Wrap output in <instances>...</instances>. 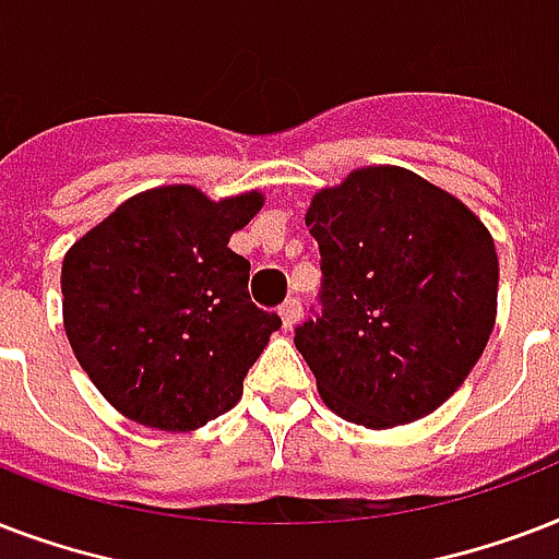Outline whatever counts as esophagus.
<instances>
[{"mask_svg": "<svg viewBox=\"0 0 559 559\" xmlns=\"http://www.w3.org/2000/svg\"><path fill=\"white\" fill-rule=\"evenodd\" d=\"M300 314H302V302L297 300V297H292V300H285L283 306H280V318H283L285 329H294V323L300 320Z\"/></svg>", "mask_w": 559, "mask_h": 559, "instance_id": "obj_1", "label": "esophagus"}]
</instances>
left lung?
Returning a JSON list of instances; mask_svg holds the SVG:
<instances>
[{"label": "left lung", "mask_w": 559, "mask_h": 559, "mask_svg": "<svg viewBox=\"0 0 559 559\" xmlns=\"http://www.w3.org/2000/svg\"><path fill=\"white\" fill-rule=\"evenodd\" d=\"M320 309L294 344L329 408L365 428L440 408L496 323L499 257L481 221L400 166L356 168L306 212Z\"/></svg>", "instance_id": "obj_1"}]
</instances>
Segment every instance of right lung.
<instances>
[{
	"mask_svg": "<svg viewBox=\"0 0 559 559\" xmlns=\"http://www.w3.org/2000/svg\"><path fill=\"white\" fill-rule=\"evenodd\" d=\"M265 198L194 186L133 194L63 257V326L78 365L133 423L192 431L241 400L274 311L250 302V262L227 248Z\"/></svg>",
	"mask_w": 559,
	"mask_h": 559,
	"instance_id": "1",
	"label": "right lung"
}]
</instances>
